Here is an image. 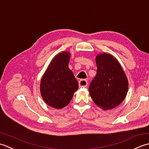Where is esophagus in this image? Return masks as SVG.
<instances>
[{
	"instance_id": "obj_1",
	"label": "esophagus",
	"mask_w": 149,
	"mask_h": 149,
	"mask_svg": "<svg viewBox=\"0 0 149 149\" xmlns=\"http://www.w3.org/2000/svg\"><path fill=\"white\" fill-rule=\"evenodd\" d=\"M79 86L80 87H86L87 86V81L86 80H80V81H79Z\"/></svg>"
}]
</instances>
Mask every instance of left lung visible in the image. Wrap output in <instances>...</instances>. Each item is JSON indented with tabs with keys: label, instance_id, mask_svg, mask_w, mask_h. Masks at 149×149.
Here are the masks:
<instances>
[{
	"label": "left lung",
	"instance_id": "8db88e82",
	"mask_svg": "<svg viewBox=\"0 0 149 149\" xmlns=\"http://www.w3.org/2000/svg\"><path fill=\"white\" fill-rule=\"evenodd\" d=\"M97 71L89 86L90 95L96 105L104 110L117 107L128 91V80L120 63L108 53L96 57Z\"/></svg>",
	"mask_w": 149,
	"mask_h": 149
}]
</instances>
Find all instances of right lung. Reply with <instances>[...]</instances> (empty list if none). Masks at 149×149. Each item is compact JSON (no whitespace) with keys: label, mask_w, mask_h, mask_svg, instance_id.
I'll return each instance as SVG.
<instances>
[{"label":"right lung","mask_w":149,"mask_h":149,"mask_svg":"<svg viewBox=\"0 0 149 149\" xmlns=\"http://www.w3.org/2000/svg\"><path fill=\"white\" fill-rule=\"evenodd\" d=\"M71 54L64 51L53 58L40 82V93L46 104L57 109L68 105L78 89V83L68 64Z\"/></svg>","instance_id":"right-lung-1"}]
</instances>
